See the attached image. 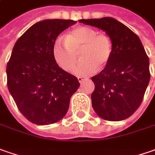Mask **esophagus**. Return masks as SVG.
Returning a JSON list of instances; mask_svg holds the SVG:
<instances>
[{"mask_svg":"<svg viewBox=\"0 0 155 155\" xmlns=\"http://www.w3.org/2000/svg\"><path fill=\"white\" fill-rule=\"evenodd\" d=\"M78 81H79V82H82V81H84L85 80H87V78L83 77V76H78Z\"/></svg>","mask_w":155,"mask_h":155,"instance_id":"34e87169","label":"esophagus"}]
</instances>
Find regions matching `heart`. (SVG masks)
<instances>
[{
    "label": "heart",
    "instance_id": "heart-1",
    "mask_svg": "<svg viewBox=\"0 0 155 155\" xmlns=\"http://www.w3.org/2000/svg\"><path fill=\"white\" fill-rule=\"evenodd\" d=\"M81 61L73 72L77 75H89L103 68L110 61L113 45L110 38L105 34L87 26H80L66 35L58 38L53 47V54L57 64L66 71H70L75 64L78 53Z\"/></svg>",
    "mask_w": 155,
    "mask_h": 155
}]
</instances>
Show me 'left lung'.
Returning <instances> with one entry per match:
<instances>
[{"mask_svg": "<svg viewBox=\"0 0 155 155\" xmlns=\"http://www.w3.org/2000/svg\"><path fill=\"white\" fill-rule=\"evenodd\" d=\"M101 28L111 39L113 54L105 68L92 77V106L101 118L119 121L138 109L150 80L149 59L136 34L111 17L80 20Z\"/></svg>", "mask_w": 155, "mask_h": 155, "instance_id": "left-lung-1", "label": "left lung"}]
</instances>
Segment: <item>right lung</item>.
<instances>
[{
  "label": "right lung",
  "instance_id": "obj_1",
  "mask_svg": "<svg viewBox=\"0 0 155 155\" xmlns=\"http://www.w3.org/2000/svg\"><path fill=\"white\" fill-rule=\"evenodd\" d=\"M73 20H44L17 40L7 65L8 87L20 112L32 123L58 122L68 110L80 83L56 63L53 47Z\"/></svg>",
  "mask_w": 155,
  "mask_h": 155
}]
</instances>
